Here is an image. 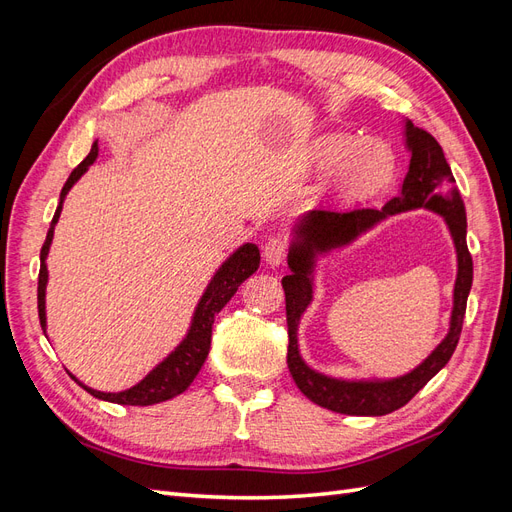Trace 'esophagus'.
Segmentation results:
<instances>
[{
	"label": "esophagus",
	"mask_w": 512,
	"mask_h": 512,
	"mask_svg": "<svg viewBox=\"0 0 512 512\" xmlns=\"http://www.w3.org/2000/svg\"><path fill=\"white\" fill-rule=\"evenodd\" d=\"M286 254H288V239H284V237H271L265 243V260H267V265L280 267L282 262L286 260Z\"/></svg>",
	"instance_id": "1"
}]
</instances>
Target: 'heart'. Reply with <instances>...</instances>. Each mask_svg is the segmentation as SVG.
<instances>
[{
  "label": "heart",
  "instance_id": "heart-1",
  "mask_svg": "<svg viewBox=\"0 0 512 512\" xmlns=\"http://www.w3.org/2000/svg\"><path fill=\"white\" fill-rule=\"evenodd\" d=\"M314 162L322 170L339 168V185L348 196L369 194L391 179L395 158L389 145L378 138H356L342 132L320 136L314 145Z\"/></svg>",
  "mask_w": 512,
  "mask_h": 512
}]
</instances>
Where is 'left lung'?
<instances>
[{
  "label": "left lung",
  "mask_w": 512,
  "mask_h": 512,
  "mask_svg": "<svg viewBox=\"0 0 512 512\" xmlns=\"http://www.w3.org/2000/svg\"><path fill=\"white\" fill-rule=\"evenodd\" d=\"M406 147L410 151V166L401 192L378 209L309 211L294 224L292 243L288 250L290 275L282 277L286 292V322H288V369L299 391L314 404L352 416H382L406 406L423 386L451 361L457 348L463 316H466L468 294L472 288V256L466 241V207L455 177L448 166L444 151L429 132L416 128L412 121L404 126ZM412 208H429L442 214L452 232L458 252V280L454 289V312L449 333L443 342L421 365L404 377L382 381H342L309 368L298 352V322L306 305L313 300V267L315 258L331 249L349 244L363 231L373 227L389 214Z\"/></svg>",
  "instance_id": "8db88e82"
}]
</instances>
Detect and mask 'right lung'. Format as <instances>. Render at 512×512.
<instances>
[{"label":"right lung","instance_id":"add662e5","mask_svg":"<svg viewBox=\"0 0 512 512\" xmlns=\"http://www.w3.org/2000/svg\"><path fill=\"white\" fill-rule=\"evenodd\" d=\"M96 158H98V141L91 145L89 156L70 173L64 190H61V194H59L57 211L53 215L51 228H49V232H46V241L40 250L38 316H40L42 331H46L44 297H46V282H49L46 256H49V247L53 243L55 224L61 215V205H64L66 194L70 192L72 185L87 173V168L96 162ZM258 265H260V250L254 243H243L239 250L232 252L222 262V267L211 277L209 286L205 288L203 297H200V301L194 309L190 329L181 339V344L173 352H170L162 363L153 367L141 382L134 384L132 389L119 391V393H102L96 389H89V386H85L81 380H76L72 374L70 376L79 382L89 395H94L104 401H111V404H121V406H153V404H160V401L181 395L194 382L200 367H203V363L207 359L209 348H211V329H213L215 316L222 312V307L232 299V294L237 292V288L247 280V277H250L258 269Z\"/></svg>","mask_w":512,"mask_h":512}]
</instances>
